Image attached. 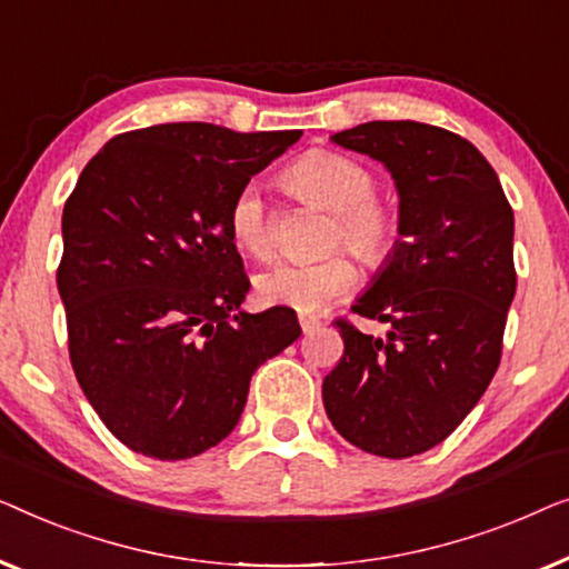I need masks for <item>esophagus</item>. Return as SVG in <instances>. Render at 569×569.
<instances>
[{"label": "esophagus", "instance_id": "34e87169", "mask_svg": "<svg viewBox=\"0 0 569 569\" xmlns=\"http://www.w3.org/2000/svg\"><path fill=\"white\" fill-rule=\"evenodd\" d=\"M299 325H301L303 335H311L319 327V319H315V317H299Z\"/></svg>", "mask_w": 569, "mask_h": 569}]
</instances>
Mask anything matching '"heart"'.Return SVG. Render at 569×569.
Listing matches in <instances>:
<instances>
[{
	"label": "heart",
	"instance_id": "heart-1",
	"mask_svg": "<svg viewBox=\"0 0 569 569\" xmlns=\"http://www.w3.org/2000/svg\"><path fill=\"white\" fill-rule=\"evenodd\" d=\"M286 186L301 201L335 213L330 244H346L368 268L391 258L399 239V216L373 198L376 180L361 162L338 151L315 149L286 170ZM229 231L239 250L252 258L273 252V229L258 186H244L229 206ZM356 268L346 254L317 262H276L258 276V293L266 303L317 315L348 291Z\"/></svg>",
	"mask_w": 569,
	"mask_h": 569
}]
</instances>
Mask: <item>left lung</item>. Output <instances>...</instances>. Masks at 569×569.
<instances>
[{"mask_svg":"<svg viewBox=\"0 0 569 569\" xmlns=\"http://www.w3.org/2000/svg\"><path fill=\"white\" fill-rule=\"evenodd\" d=\"M330 139L387 167L399 239L353 311L387 338L338 322L340 363L322 399L335 430L383 459L446 441L475 410L500 363L516 296L513 208L467 139L418 121H371Z\"/></svg>","mask_w":569,"mask_h":569,"instance_id":"1","label":"left lung"}]
</instances>
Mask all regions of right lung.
<instances>
[{
    "mask_svg": "<svg viewBox=\"0 0 569 569\" xmlns=\"http://www.w3.org/2000/svg\"><path fill=\"white\" fill-rule=\"evenodd\" d=\"M301 131L162 123L110 139L61 216L59 296L87 402L131 451L180 461L221 443L250 379L301 335L247 315L229 206Z\"/></svg>",
    "mask_w": 569,
    "mask_h": 569,
    "instance_id": "1",
    "label": "right lung"
}]
</instances>
